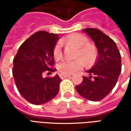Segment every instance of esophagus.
<instances>
[{"instance_id":"34e87169","label":"esophagus","mask_w":131,"mask_h":131,"mask_svg":"<svg viewBox=\"0 0 131 131\" xmlns=\"http://www.w3.org/2000/svg\"><path fill=\"white\" fill-rule=\"evenodd\" d=\"M60 78L62 79H66V78H68V77H71V75H67V74H61L60 75Z\"/></svg>"}]
</instances>
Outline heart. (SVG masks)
Segmentation results:
<instances>
[{
    "label": "heart",
    "instance_id": "b5f03b06",
    "mask_svg": "<svg viewBox=\"0 0 131 131\" xmlns=\"http://www.w3.org/2000/svg\"><path fill=\"white\" fill-rule=\"evenodd\" d=\"M64 42L69 43L79 48L78 56L81 57L87 62H92L95 56V52L93 47L88 44V39L83 35L79 34H73L67 36L63 40ZM53 54L55 59H59L62 54V44L57 43L53 50ZM84 66V62L82 59H77L75 60H64L58 64L59 71L64 74H74L77 71L82 69Z\"/></svg>",
    "mask_w": 131,
    "mask_h": 131
}]
</instances>
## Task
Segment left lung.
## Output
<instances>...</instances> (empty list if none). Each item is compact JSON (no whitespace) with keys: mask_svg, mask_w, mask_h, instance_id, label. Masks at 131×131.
<instances>
[{"mask_svg":"<svg viewBox=\"0 0 131 131\" xmlns=\"http://www.w3.org/2000/svg\"><path fill=\"white\" fill-rule=\"evenodd\" d=\"M96 46L98 57L93 67L83 77L82 83L76 86L81 96L91 101H100L114 88L121 71V57L115 42L100 30L83 29Z\"/></svg>","mask_w":131,"mask_h":131,"instance_id":"1","label":"left lung"}]
</instances>
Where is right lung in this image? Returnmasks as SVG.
Wrapping results in <instances>:
<instances>
[{
	"label": "right lung",
	"instance_id": "1",
	"mask_svg": "<svg viewBox=\"0 0 131 131\" xmlns=\"http://www.w3.org/2000/svg\"><path fill=\"white\" fill-rule=\"evenodd\" d=\"M58 34L40 31L31 36L19 48L13 60V75L16 86L26 100L36 105L50 101L59 92L61 79L43 77L56 71L53 50Z\"/></svg>",
	"mask_w": 131,
	"mask_h": 131
}]
</instances>
